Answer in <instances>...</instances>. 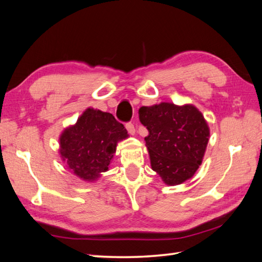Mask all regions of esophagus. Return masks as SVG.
Here are the masks:
<instances>
[{
  "instance_id": "obj_1",
  "label": "esophagus",
  "mask_w": 262,
  "mask_h": 262,
  "mask_svg": "<svg viewBox=\"0 0 262 262\" xmlns=\"http://www.w3.org/2000/svg\"><path fill=\"white\" fill-rule=\"evenodd\" d=\"M125 128H126V130H128V132L130 134H132V136H134V134H136V128H134V125L132 123H126L125 124Z\"/></svg>"
}]
</instances>
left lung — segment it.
Returning <instances> with one entry per match:
<instances>
[{"mask_svg":"<svg viewBox=\"0 0 262 262\" xmlns=\"http://www.w3.org/2000/svg\"><path fill=\"white\" fill-rule=\"evenodd\" d=\"M139 118L148 130L144 140L152 169L168 186L191 178L202 163L210 138L200 110L191 104L164 101L141 107Z\"/></svg>","mask_w":262,"mask_h":262,"instance_id":"obj_1","label":"left lung"}]
</instances>
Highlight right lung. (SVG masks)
I'll use <instances>...</instances> for the list:
<instances>
[{"mask_svg": "<svg viewBox=\"0 0 262 262\" xmlns=\"http://www.w3.org/2000/svg\"><path fill=\"white\" fill-rule=\"evenodd\" d=\"M126 138L128 131L112 114L90 107L62 131L59 153L73 175L95 182L109 169L118 142Z\"/></svg>", "mask_w": 262, "mask_h": 262, "instance_id": "obj_1", "label": "right lung"}]
</instances>
